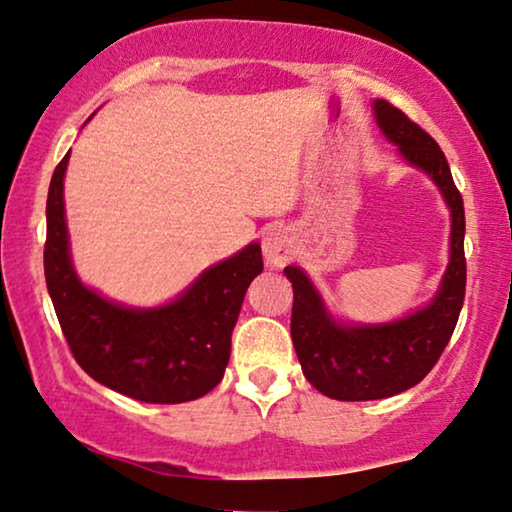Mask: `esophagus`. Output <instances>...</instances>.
I'll return each instance as SVG.
<instances>
[{
  "label": "esophagus",
  "mask_w": 512,
  "mask_h": 512,
  "mask_svg": "<svg viewBox=\"0 0 512 512\" xmlns=\"http://www.w3.org/2000/svg\"><path fill=\"white\" fill-rule=\"evenodd\" d=\"M263 254L272 268H284L295 254L293 235L286 228H274V231L263 242Z\"/></svg>",
  "instance_id": "obj_1"
}]
</instances>
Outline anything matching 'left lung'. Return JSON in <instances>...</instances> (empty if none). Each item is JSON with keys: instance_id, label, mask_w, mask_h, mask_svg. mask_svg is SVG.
<instances>
[{"instance_id": "1", "label": "left lung", "mask_w": 512, "mask_h": 512, "mask_svg": "<svg viewBox=\"0 0 512 512\" xmlns=\"http://www.w3.org/2000/svg\"><path fill=\"white\" fill-rule=\"evenodd\" d=\"M376 122L413 166L427 170L453 212L450 265L432 305L388 325L344 328L323 309V302L295 265L284 270L293 284L291 337L307 381L323 395L342 402H365L404 392L420 383L439 362L464 305V201L455 187L446 154L409 115L379 99Z\"/></svg>"}]
</instances>
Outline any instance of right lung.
I'll return each mask as SVG.
<instances>
[{"instance_id": "1", "label": "right lung", "mask_w": 512, "mask_h": 512, "mask_svg": "<svg viewBox=\"0 0 512 512\" xmlns=\"http://www.w3.org/2000/svg\"><path fill=\"white\" fill-rule=\"evenodd\" d=\"M69 154L50 180L43 270L71 355L94 381L140 402L180 404L207 395L231 358L244 293L263 270L261 247L249 244L205 270L166 307L127 309L103 300L80 284L71 268L64 221Z\"/></svg>"}]
</instances>
